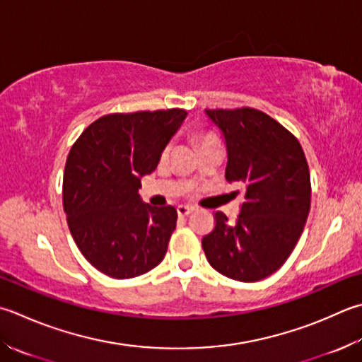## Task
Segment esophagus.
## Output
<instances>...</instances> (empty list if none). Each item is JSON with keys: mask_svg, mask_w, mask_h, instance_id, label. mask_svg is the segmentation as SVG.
I'll use <instances>...</instances> for the list:
<instances>
[{"mask_svg": "<svg viewBox=\"0 0 362 362\" xmlns=\"http://www.w3.org/2000/svg\"><path fill=\"white\" fill-rule=\"evenodd\" d=\"M191 211H193V209L188 207V205H179V207H177V214H179V216H188Z\"/></svg>", "mask_w": 362, "mask_h": 362, "instance_id": "esophagus-1", "label": "esophagus"}]
</instances>
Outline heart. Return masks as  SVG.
<instances>
[{
  "label": "heart",
  "mask_w": 362,
  "mask_h": 362,
  "mask_svg": "<svg viewBox=\"0 0 362 362\" xmlns=\"http://www.w3.org/2000/svg\"><path fill=\"white\" fill-rule=\"evenodd\" d=\"M199 141H201V144L204 146V144H207V143H211V141H216V138L211 133H201L199 134Z\"/></svg>",
  "instance_id": "obj_1"
}]
</instances>
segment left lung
<instances>
[{"mask_svg": "<svg viewBox=\"0 0 362 362\" xmlns=\"http://www.w3.org/2000/svg\"><path fill=\"white\" fill-rule=\"evenodd\" d=\"M205 112L224 134L226 179L242 185L243 201L233 224L215 211L204 252L228 278L260 281L279 270L301 237L310 209L308 161L295 134L264 111L242 106Z\"/></svg>", "mask_w": 362, "mask_h": 362, "instance_id": "1", "label": "left lung"}]
</instances>
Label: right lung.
<instances>
[{
	"mask_svg": "<svg viewBox=\"0 0 362 362\" xmlns=\"http://www.w3.org/2000/svg\"><path fill=\"white\" fill-rule=\"evenodd\" d=\"M185 116L180 108L112 112L92 122L70 148L64 211L78 250L103 274L136 278L165 257L177 210L143 204L138 189Z\"/></svg>",
	"mask_w": 362,
	"mask_h": 362,
	"instance_id": "add662e5",
	"label": "right lung"
}]
</instances>
